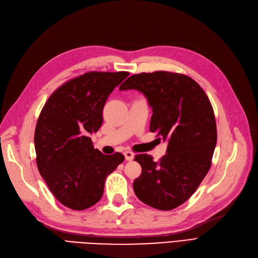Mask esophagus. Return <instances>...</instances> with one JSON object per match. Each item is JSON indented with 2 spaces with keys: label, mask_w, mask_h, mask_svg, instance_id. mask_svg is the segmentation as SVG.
<instances>
[{
  "label": "esophagus",
  "mask_w": 258,
  "mask_h": 258,
  "mask_svg": "<svg viewBox=\"0 0 258 258\" xmlns=\"http://www.w3.org/2000/svg\"><path fill=\"white\" fill-rule=\"evenodd\" d=\"M123 155H124V158H126V160H128V161H131L132 159H134V157H135V154L132 153V152H129V151L124 152Z\"/></svg>",
  "instance_id": "esophagus-1"
}]
</instances>
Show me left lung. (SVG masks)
Segmentation results:
<instances>
[{"mask_svg": "<svg viewBox=\"0 0 258 258\" xmlns=\"http://www.w3.org/2000/svg\"><path fill=\"white\" fill-rule=\"evenodd\" d=\"M120 90L137 89L152 107L150 130L168 141L167 154L135 157L142 173L134 182L137 197L152 208L169 211L196 191L212 162L217 132L213 107L189 76L156 71L130 76Z\"/></svg>", "mask_w": 258, "mask_h": 258, "instance_id": "left-lung-1", "label": "left lung"}]
</instances>
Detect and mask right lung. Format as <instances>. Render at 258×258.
I'll return each mask as SVG.
<instances>
[{"label": "right lung", "instance_id": "obj_1", "mask_svg": "<svg viewBox=\"0 0 258 258\" xmlns=\"http://www.w3.org/2000/svg\"><path fill=\"white\" fill-rule=\"evenodd\" d=\"M128 72H88L52 92L38 116L34 134L36 165L56 199L81 211L96 205L108 174L123 161L120 153L104 155L90 134L103 122L107 97Z\"/></svg>", "mask_w": 258, "mask_h": 258}]
</instances>
